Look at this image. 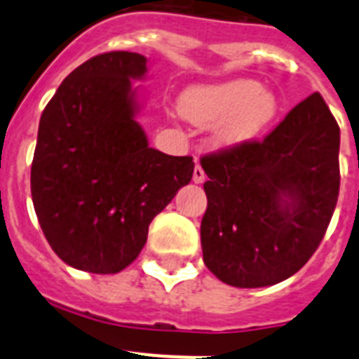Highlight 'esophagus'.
Listing matches in <instances>:
<instances>
[{"label":"esophagus","mask_w":359,"mask_h":359,"mask_svg":"<svg viewBox=\"0 0 359 359\" xmlns=\"http://www.w3.org/2000/svg\"><path fill=\"white\" fill-rule=\"evenodd\" d=\"M205 170L201 169V165L199 163H196V167H194V176H192V180H194V183H203L205 182Z\"/></svg>","instance_id":"34e87169"}]
</instances>
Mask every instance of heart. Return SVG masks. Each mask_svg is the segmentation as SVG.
Masks as SVG:
<instances>
[{
    "instance_id": "obj_1",
    "label": "heart",
    "mask_w": 359,
    "mask_h": 359,
    "mask_svg": "<svg viewBox=\"0 0 359 359\" xmlns=\"http://www.w3.org/2000/svg\"><path fill=\"white\" fill-rule=\"evenodd\" d=\"M182 109L196 123H219V144L236 145L268 128L277 113V98L253 79H233L192 88L183 97Z\"/></svg>"
}]
</instances>
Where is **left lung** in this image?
I'll return each instance as SVG.
<instances>
[{"instance_id":"8db88e82","label":"left lung","mask_w":359,"mask_h":359,"mask_svg":"<svg viewBox=\"0 0 359 359\" xmlns=\"http://www.w3.org/2000/svg\"><path fill=\"white\" fill-rule=\"evenodd\" d=\"M340 128L313 93L261 142L201 158L203 261L228 286L286 280L322 243L340 192Z\"/></svg>"}]
</instances>
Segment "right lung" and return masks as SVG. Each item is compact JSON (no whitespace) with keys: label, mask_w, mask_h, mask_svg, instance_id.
Segmentation results:
<instances>
[{"label":"right lung","mask_w":359,"mask_h":359,"mask_svg":"<svg viewBox=\"0 0 359 359\" xmlns=\"http://www.w3.org/2000/svg\"><path fill=\"white\" fill-rule=\"evenodd\" d=\"M147 59L107 52L73 69L44 107L30 172L32 201L53 252L72 268L118 273L149 224L194 172L190 156L149 147L131 79Z\"/></svg>","instance_id":"1"}]
</instances>
